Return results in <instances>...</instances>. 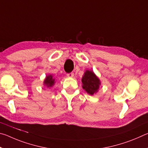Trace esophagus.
Returning <instances> with one entry per match:
<instances>
[{"mask_svg":"<svg viewBox=\"0 0 148 148\" xmlns=\"http://www.w3.org/2000/svg\"><path fill=\"white\" fill-rule=\"evenodd\" d=\"M74 74L73 73V72H71V73L67 74L66 76H67V77H72L74 76Z\"/></svg>","mask_w":148,"mask_h":148,"instance_id":"1","label":"esophagus"}]
</instances>
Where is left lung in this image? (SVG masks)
Here are the masks:
<instances>
[{
    "mask_svg": "<svg viewBox=\"0 0 148 148\" xmlns=\"http://www.w3.org/2000/svg\"><path fill=\"white\" fill-rule=\"evenodd\" d=\"M82 87L87 93L93 95L98 92L99 87L101 86V81L92 71H87L82 79Z\"/></svg>",
    "mask_w": 148,
    "mask_h": 148,
    "instance_id": "left-lung-1",
    "label": "left lung"
}]
</instances>
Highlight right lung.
Masks as SVG:
<instances>
[{
    "label": "right lung",
    "instance_id": "add662e5",
    "mask_svg": "<svg viewBox=\"0 0 148 148\" xmlns=\"http://www.w3.org/2000/svg\"><path fill=\"white\" fill-rule=\"evenodd\" d=\"M55 83H56V80H55L53 76L51 74L47 76L44 81V86H46L47 87H51L55 84Z\"/></svg>",
    "mask_w": 148,
    "mask_h": 148
}]
</instances>
